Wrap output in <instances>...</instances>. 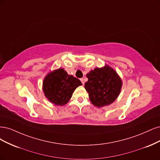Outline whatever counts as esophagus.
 <instances>
[{
    "instance_id": "1",
    "label": "esophagus",
    "mask_w": 160,
    "mask_h": 160,
    "mask_svg": "<svg viewBox=\"0 0 160 160\" xmlns=\"http://www.w3.org/2000/svg\"><path fill=\"white\" fill-rule=\"evenodd\" d=\"M80 80H81V82H82V85H84V78H80Z\"/></svg>"
}]
</instances>
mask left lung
<instances>
[{
  "mask_svg": "<svg viewBox=\"0 0 160 160\" xmlns=\"http://www.w3.org/2000/svg\"><path fill=\"white\" fill-rule=\"evenodd\" d=\"M88 78L84 85L91 102L100 108L114 102L119 95L122 80L111 67L96 68L86 75Z\"/></svg>",
  "mask_w": 160,
  "mask_h": 160,
  "instance_id": "obj_1",
  "label": "left lung"
}]
</instances>
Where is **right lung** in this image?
Segmentation results:
<instances>
[{"label": "right lung", "mask_w": 160, "mask_h": 160, "mask_svg": "<svg viewBox=\"0 0 160 160\" xmlns=\"http://www.w3.org/2000/svg\"><path fill=\"white\" fill-rule=\"evenodd\" d=\"M81 85L79 79L68 75L64 69L59 68L46 76L43 91L50 102L55 105L63 106L70 100L76 88Z\"/></svg>", "instance_id": "obj_1"}]
</instances>
